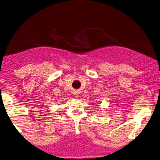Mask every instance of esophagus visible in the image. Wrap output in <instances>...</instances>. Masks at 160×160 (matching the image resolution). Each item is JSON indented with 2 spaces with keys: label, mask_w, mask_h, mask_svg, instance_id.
Masks as SVG:
<instances>
[{
  "label": "esophagus",
  "mask_w": 160,
  "mask_h": 160,
  "mask_svg": "<svg viewBox=\"0 0 160 160\" xmlns=\"http://www.w3.org/2000/svg\"><path fill=\"white\" fill-rule=\"evenodd\" d=\"M78 96V95H77V96Z\"/></svg>",
  "instance_id": "esophagus-1"
}]
</instances>
